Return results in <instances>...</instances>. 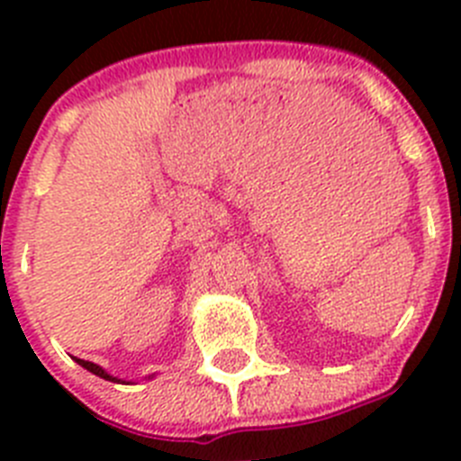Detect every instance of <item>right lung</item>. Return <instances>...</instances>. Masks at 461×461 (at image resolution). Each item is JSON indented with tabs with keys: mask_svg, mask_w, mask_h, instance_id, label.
Masks as SVG:
<instances>
[{
	"mask_svg": "<svg viewBox=\"0 0 461 461\" xmlns=\"http://www.w3.org/2000/svg\"><path fill=\"white\" fill-rule=\"evenodd\" d=\"M76 360H78V357H76ZM78 365H80V367H85V369H87V372H92V374H96V376L105 378V381H117L115 376H110V374H105L104 369H101L99 365H94V362H87V360H78Z\"/></svg>",
	"mask_w": 461,
	"mask_h": 461,
	"instance_id": "add662e5",
	"label": "right lung"
}]
</instances>
